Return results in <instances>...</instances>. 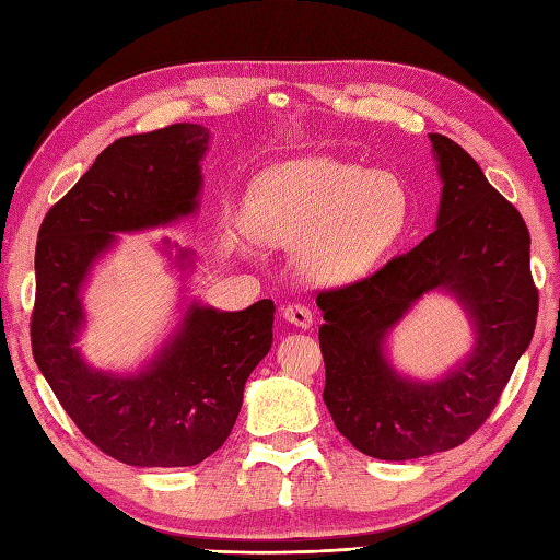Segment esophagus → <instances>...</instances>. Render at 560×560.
Instances as JSON below:
<instances>
[{"label": "esophagus", "mask_w": 560, "mask_h": 560, "mask_svg": "<svg viewBox=\"0 0 560 560\" xmlns=\"http://www.w3.org/2000/svg\"><path fill=\"white\" fill-rule=\"evenodd\" d=\"M282 318L284 320H290L292 325H296V327H311L313 325V313H311V308L308 306H304V304H296V302H292V304H288V306H282Z\"/></svg>", "instance_id": "obj_1"}]
</instances>
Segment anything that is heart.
<instances>
[{
    "label": "heart",
    "mask_w": 560,
    "mask_h": 560,
    "mask_svg": "<svg viewBox=\"0 0 560 560\" xmlns=\"http://www.w3.org/2000/svg\"><path fill=\"white\" fill-rule=\"evenodd\" d=\"M408 218L411 195L397 175L308 156L256 177L247 228L266 244H299V266L308 276L347 280L399 242Z\"/></svg>",
    "instance_id": "1"
}]
</instances>
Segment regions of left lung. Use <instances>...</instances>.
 I'll list each match as a JSON object with an SVG mask.
<instances>
[{
    "instance_id": "obj_1",
    "label": "left lung",
    "mask_w": 560,
    "mask_h": 560,
    "mask_svg": "<svg viewBox=\"0 0 560 560\" xmlns=\"http://www.w3.org/2000/svg\"><path fill=\"white\" fill-rule=\"evenodd\" d=\"M430 140L444 183L434 233L373 276L316 296L325 318L323 401L359 452L383 460L446 452L480 430L532 342L539 311L521 211L487 183L466 149L438 132ZM430 289L457 294L478 345L468 362L425 386L394 374L382 342Z\"/></svg>"
}]
</instances>
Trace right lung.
I'll return each instance as SVG.
<instances>
[{"label": "right lung", "instance_id": "1", "mask_svg": "<svg viewBox=\"0 0 560 560\" xmlns=\"http://www.w3.org/2000/svg\"><path fill=\"white\" fill-rule=\"evenodd\" d=\"M209 130L197 122L128 135L47 211L35 247L33 357L63 411L120 463L195 466L221 448L244 383L272 345L270 299L244 311L192 304L180 330L138 375H108L80 359V284L114 233L156 228L197 209Z\"/></svg>", "mask_w": 560, "mask_h": 560}]
</instances>
